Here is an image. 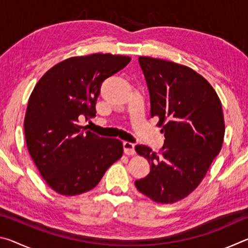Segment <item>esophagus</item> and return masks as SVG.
I'll return each instance as SVG.
<instances>
[{
    "label": "esophagus",
    "mask_w": 248,
    "mask_h": 248,
    "mask_svg": "<svg viewBox=\"0 0 248 248\" xmlns=\"http://www.w3.org/2000/svg\"><path fill=\"white\" fill-rule=\"evenodd\" d=\"M123 145H124V154H127V155H134V154H136V150H134V144L131 143V142L124 141Z\"/></svg>",
    "instance_id": "1"
}]
</instances>
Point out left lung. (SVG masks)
I'll list each match as a JSON object with an SVG mask.
<instances>
[{"mask_svg":"<svg viewBox=\"0 0 248 248\" xmlns=\"http://www.w3.org/2000/svg\"><path fill=\"white\" fill-rule=\"evenodd\" d=\"M150 93L151 117L158 119L165 141L161 152L136 145L151 170L137 189L158 203H174L191 194L220 153L224 117L219 96L203 77L175 62L140 57Z\"/></svg>","mask_w":248,"mask_h":248,"instance_id":"8db88e82","label":"left lung"}]
</instances>
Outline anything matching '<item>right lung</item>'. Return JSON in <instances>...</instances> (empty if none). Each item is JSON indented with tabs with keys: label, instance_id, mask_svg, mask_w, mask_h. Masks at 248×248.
Instances as JSON below:
<instances>
[{
	"label": "right lung",
	"instance_id": "1",
	"mask_svg": "<svg viewBox=\"0 0 248 248\" xmlns=\"http://www.w3.org/2000/svg\"><path fill=\"white\" fill-rule=\"evenodd\" d=\"M130 60L110 53L72 57L52 66L36 84L25 115V138L40 175L58 194L93 189L123 156L120 140L98 137L79 120L96 116L102 83Z\"/></svg>",
	"mask_w": 248,
	"mask_h": 248
}]
</instances>
